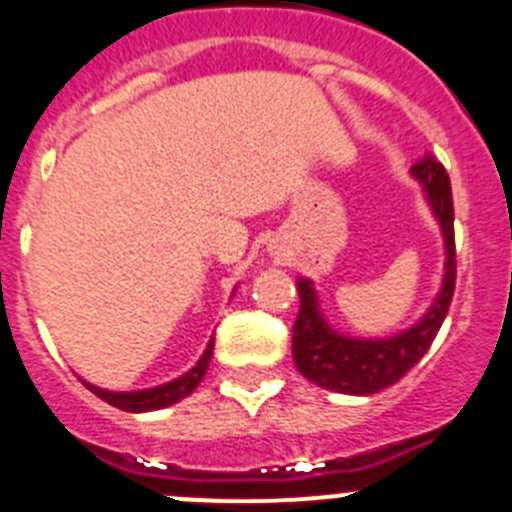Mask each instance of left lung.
I'll return each mask as SVG.
<instances>
[{"label": "left lung", "mask_w": 512, "mask_h": 512, "mask_svg": "<svg viewBox=\"0 0 512 512\" xmlns=\"http://www.w3.org/2000/svg\"><path fill=\"white\" fill-rule=\"evenodd\" d=\"M413 176L423 184L428 205L436 215L446 241V266L443 284L433 305L413 328L402 330L392 338H348L336 333L325 323L318 307V295L310 279L297 282L300 292V312L292 328V356L302 377L310 379L323 390L343 392V395H374L392 387L423 359L433 338L441 330L443 318L449 312L456 284V243H454V200H451L449 174L436 156L425 153L423 161L413 166Z\"/></svg>", "instance_id": "8db88e82"}]
</instances>
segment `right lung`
Returning <instances> with one entry per match:
<instances>
[{
    "label": "right lung",
    "mask_w": 512,
    "mask_h": 512,
    "mask_svg": "<svg viewBox=\"0 0 512 512\" xmlns=\"http://www.w3.org/2000/svg\"><path fill=\"white\" fill-rule=\"evenodd\" d=\"M212 346H215V341L210 338L205 354H202V359L197 361V366L189 369L184 377L174 379V382L169 384H161V387H151V390H140V392H107L94 387V384H87V387L99 397V400L110 402L112 408L128 410V413H148V410L169 408V405H174V402H179L182 397L192 395V392L197 390V384L202 382L207 366H210Z\"/></svg>",
    "instance_id": "right-lung-1"
}]
</instances>
